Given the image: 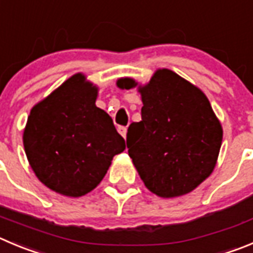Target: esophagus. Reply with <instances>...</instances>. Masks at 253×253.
<instances>
[{
    "label": "esophagus",
    "instance_id": "obj_1",
    "mask_svg": "<svg viewBox=\"0 0 253 253\" xmlns=\"http://www.w3.org/2000/svg\"><path fill=\"white\" fill-rule=\"evenodd\" d=\"M117 131L120 132V134H121L122 137H124V138H126V133H127V128H126V127H124V126H120L119 128H117Z\"/></svg>",
    "mask_w": 253,
    "mask_h": 253
}]
</instances>
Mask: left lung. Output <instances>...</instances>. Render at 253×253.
I'll return each mask as SVG.
<instances>
[{"label": "left lung", "mask_w": 253, "mask_h": 253, "mask_svg": "<svg viewBox=\"0 0 253 253\" xmlns=\"http://www.w3.org/2000/svg\"><path fill=\"white\" fill-rule=\"evenodd\" d=\"M131 89L138 82H116ZM140 122L129 125L127 148L146 187L162 198L187 195L213 172L222 126L206 94L169 68H159L146 84Z\"/></svg>", "instance_id": "left-lung-1"}]
</instances>
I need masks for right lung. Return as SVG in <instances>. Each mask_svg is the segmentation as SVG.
<instances>
[{
    "instance_id": "obj_1",
    "label": "right lung",
    "mask_w": 253,
    "mask_h": 253,
    "mask_svg": "<svg viewBox=\"0 0 253 253\" xmlns=\"http://www.w3.org/2000/svg\"><path fill=\"white\" fill-rule=\"evenodd\" d=\"M98 87L84 73L66 80L31 108L23 129L28 164L49 190L81 197L97 187L125 140L96 106Z\"/></svg>"
}]
</instances>
